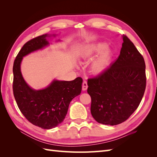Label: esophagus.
Listing matches in <instances>:
<instances>
[{"label": "esophagus", "instance_id": "obj_1", "mask_svg": "<svg viewBox=\"0 0 157 157\" xmlns=\"http://www.w3.org/2000/svg\"><path fill=\"white\" fill-rule=\"evenodd\" d=\"M88 88V84H87V82L86 80H84V82L82 83V90H86Z\"/></svg>", "mask_w": 157, "mask_h": 157}]
</instances>
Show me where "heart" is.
<instances>
[{"label":"heart","instance_id":"heart-1","mask_svg":"<svg viewBox=\"0 0 157 157\" xmlns=\"http://www.w3.org/2000/svg\"><path fill=\"white\" fill-rule=\"evenodd\" d=\"M105 44H98L88 46L83 53V58L89 59L97 52L105 48ZM111 51L109 49H105L102 52L96 59H94L91 65V71L94 74H98L105 70L110 62Z\"/></svg>","mask_w":157,"mask_h":157}]
</instances>
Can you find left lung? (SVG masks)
I'll return each mask as SVG.
<instances>
[{"label":"left lung","mask_w":157,"mask_h":157,"mask_svg":"<svg viewBox=\"0 0 157 157\" xmlns=\"http://www.w3.org/2000/svg\"><path fill=\"white\" fill-rule=\"evenodd\" d=\"M117 59L96 77L88 79L93 118L103 124H119L138 107L146 87L144 57L123 35Z\"/></svg>","instance_id":"obj_1"}]
</instances>
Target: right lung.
Wrapping results in <instances>:
<instances>
[{
  "instance_id": "add662e5",
  "label": "right lung",
  "mask_w": 157,
  "mask_h": 157,
  "mask_svg": "<svg viewBox=\"0 0 157 157\" xmlns=\"http://www.w3.org/2000/svg\"><path fill=\"white\" fill-rule=\"evenodd\" d=\"M49 36L42 35L27 42L13 65V93L17 105L28 121L43 129L55 128L63 121L70 102L81 92L82 83L81 77L71 81L54 80L47 88L35 90L25 82L20 69L23 57L48 45Z\"/></svg>"
}]
</instances>
